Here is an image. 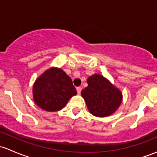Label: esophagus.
Wrapping results in <instances>:
<instances>
[{
  "mask_svg": "<svg viewBox=\"0 0 157 157\" xmlns=\"http://www.w3.org/2000/svg\"><path fill=\"white\" fill-rule=\"evenodd\" d=\"M81 90H82V88L80 87V86L77 87V93H78V94H80V93H81Z\"/></svg>",
  "mask_w": 157,
  "mask_h": 157,
  "instance_id": "34e87169",
  "label": "esophagus"
}]
</instances>
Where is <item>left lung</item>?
Returning a JSON list of instances; mask_svg holds the SVG:
<instances>
[{
    "instance_id": "8db88e82",
    "label": "left lung",
    "mask_w": 157,
    "mask_h": 157,
    "mask_svg": "<svg viewBox=\"0 0 157 157\" xmlns=\"http://www.w3.org/2000/svg\"><path fill=\"white\" fill-rule=\"evenodd\" d=\"M88 86L81 91L89 112L96 117H107L119 108L122 93L101 74H95L87 79Z\"/></svg>"
}]
</instances>
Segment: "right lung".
Listing matches in <instances>:
<instances>
[{
	"instance_id": "obj_1",
	"label": "right lung",
	"mask_w": 157,
	"mask_h": 157,
	"mask_svg": "<svg viewBox=\"0 0 157 157\" xmlns=\"http://www.w3.org/2000/svg\"><path fill=\"white\" fill-rule=\"evenodd\" d=\"M77 90L71 77L58 67H52L42 73L33 86L35 103L47 112H57L62 109Z\"/></svg>"
}]
</instances>
